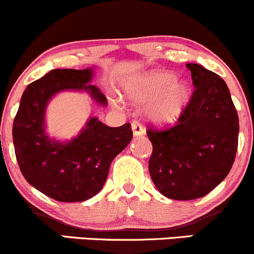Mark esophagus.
Instances as JSON below:
<instances>
[{"label":"esophagus","mask_w":254,"mask_h":254,"mask_svg":"<svg viewBox=\"0 0 254 254\" xmlns=\"http://www.w3.org/2000/svg\"><path fill=\"white\" fill-rule=\"evenodd\" d=\"M131 127H132V132H133V136H135V137L144 135L145 130H144V127H142V124L139 123V122L133 121L132 123H131Z\"/></svg>","instance_id":"esophagus-1"}]
</instances>
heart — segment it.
Instances as JSON below:
<instances>
[{
  "label": "heart",
  "instance_id": "b5f03b06",
  "mask_svg": "<svg viewBox=\"0 0 254 254\" xmlns=\"http://www.w3.org/2000/svg\"><path fill=\"white\" fill-rule=\"evenodd\" d=\"M123 92L131 103L147 104L145 116L157 124H170L179 119L192 95L188 78L172 71L153 69L127 77Z\"/></svg>",
  "mask_w": 254,
  "mask_h": 254
}]
</instances>
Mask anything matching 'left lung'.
Returning <instances> with one entry per match:
<instances>
[{
  "mask_svg": "<svg viewBox=\"0 0 254 254\" xmlns=\"http://www.w3.org/2000/svg\"><path fill=\"white\" fill-rule=\"evenodd\" d=\"M196 87L177 124L148 129L153 144L149 173L160 193L190 200L208 194L228 176L238 149L239 118L223 78L186 64Z\"/></svg>",
  "mask_w": 254,
  "mask_h": 254,
  "instance_id": "1",
  "label": "left lung"
}]
</instances>
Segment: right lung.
<instances>
[{
  "label": "right lung",
  "mask_w": 254,
  "mask_h": 254,
  "mask_svg": "<svg viewBox=\"0 0 254 254\" xmlns=\"http://www.w3.org/2000/svg\"><path fill=\"white\" fill-rule=\"evenodd\" d=\"M93 68L54 69L28 84L14 118L13 142L22 176L33 188L58 202H82L101 191L111 162L132 138L130 123L111 127L90 117L80 133L58 141L46 133V107L64 90L86 92L95 103L107 100L90 84Z\"/></svg>",
  "instance_id": "1"
}]
</instances>
